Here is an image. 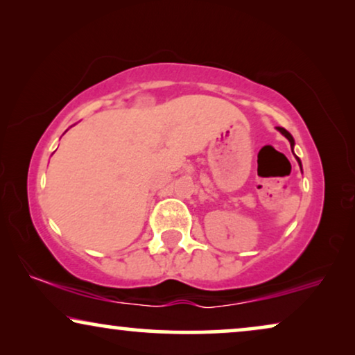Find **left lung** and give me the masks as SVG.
Instances as JSON below:
<instances>
[{"label":"left lung","instance_id":"8db88e82","mask_svg":"<svg viewBox=\"0 0 355 355\" xmlns=\"http://www.w3.org/2000/svg\"><path fill=\"white\" fill-rule=\"evenodd\" d=\"M278 130H279V132H281V134H283V135H284V137H286V139H288V140H289V142H291V148H293V147H294V139H293V135H291V134L288 132V130H286L284 128H278ZM295 158H297V157H295ZM297 162H299V164H300V159H299V158H297Z\"/></svg>","mask_w":355,"mask_h":355}]
</instances>
